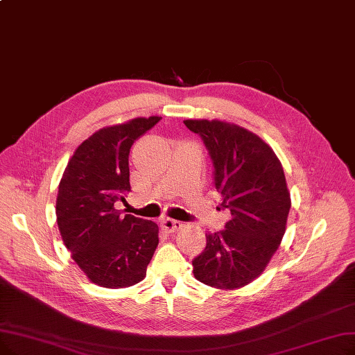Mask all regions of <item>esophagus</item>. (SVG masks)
Wrapping results in <instances>:
<instances>
[{"label":"esophagus","mask_w":355,"mask_h":355,"mask_svg":"<svg viewBox=\"0 0 355 355\" xmlns=\"http://www.w3.org/2000/svg\"><path fill=\"white\" fill-rule=\"evenodd\" d=\"M161 225H162L165 232H168V234H174V232H177L178 229L182 227V222L175 220V219H169V218L162 219V223H161Z\"/></svg>","instance_id":"obj_1"}]
</instances>
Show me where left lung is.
<instances>
[{
	"mask_svg": "<svg viewBox=\"0 0 355 355\" xmlns=\"http://www.w3.org/2000/svg\"><path fill=\"white\" fill-rule=\"evenodd\" d=\"M209 150L225 229L206 234L193 259L194 277L218 288H239L263 272L286 232L290 194L282 162L261 137L220 120H184Z\"/></svg>",
	"mask_w": 355,
	"mask_h": 355,
	"instance_id": "left-lung-1",
	"label": "left lung"
}]
</instances>
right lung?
<instances>
[{
	"label": "right lung",
	"instance_id": "add662e5",
	"mask_svg": "<svg viewBox=\"0 0 355 355\" xmlns=\"http://www.w3.org/2000/svg\"><path fill=\"white\" fill-rule=\"evenodd\" d=\"M161 117L133 119L84 141L59 182L56 220L72 259L101 287L123 288L145 279L159 238L152 220L121 216L117 202L130 191L129 152Z\"/></svg>",
	"mask_w": 355,
	"mask_h": 355
}]
</instances>
